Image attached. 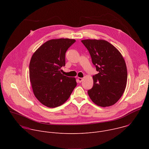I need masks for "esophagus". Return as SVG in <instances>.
Instances as JSON below:
<instances>
[{"mask_svg": "<svg viewBox=\"0 0 149 149\" xmlns=\"http://www.w3.org/2000/svg\"><path fill=\"white\" fill-rule=\"evenodd\" d=\"M82 80H83V78H80V77H78V81L79 82H81L82 81Z\"/></svg>", "mask_w": 149, "mask_h": 149, "instance_id": "esophagus-1", "label": "esophagus"}]
</instances>
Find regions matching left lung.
Wrapping results in <instances>:
<instances>
[{
  "label": "left lung",
  "instance_id": "obj_1",
  "mask_svg": "<svg viewBox=\"0 0 149 149\" xmlns=\"http://www.w3.org/2000/svg\"><path fill=\"white\" fill-rule=\"evenodd\" d=\"M82 43L99 72L93 75V87L88 94L94 103L102 107L116 103L123 94L127 81L125 61L118 50L102 39H85Z\"/></svg>",
  "mask_w": 149,
  "mask_h": 149
}]
</instances>
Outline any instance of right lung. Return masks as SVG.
I'll use <instances>...</instances> for the list:
<instances>
[{"label":"right lung","mask_w":149,"mask_h":149,"mask_svg":"<svg viewBox=\"0 0 149 149\" xmlns=\"http://www.w3.org/2000/svg\"><path fill=\"white\" fill-rule=\"evenodd\" d=\"M75 39H51L33 54L29 63V78L33 94L40 103L49 108L63 104L77 86L75 78L61 74L65 65V53Z\"/></svg>","instance_id":"add662e5"}]
</instances>
